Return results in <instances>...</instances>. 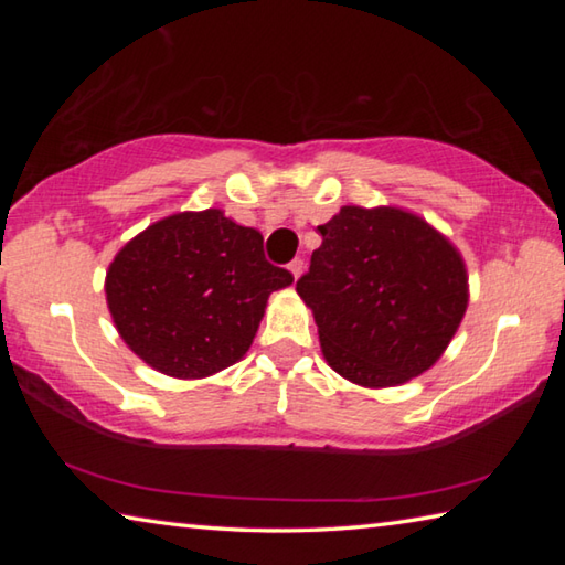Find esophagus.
I'll use <instances>...</instances> for the list:
<instances>
[{
  "label": "esophagus",
  "instance_id": "obj_1",
  "mask_svg": "<svg viewBox=\"0 0 565 565\" xmlns=\"http://www.w3.org/2000/svg\"><path fill=\"white\" fill-rule=\"evenodd\" d=\"M289 271L294 274V279H299L301 271H303V259H294V262L289 264Z\"/></svg>",
  "mask_w": 565,
  "mask_h": 565
}]
</instances>
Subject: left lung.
<instances>
[{"instance_id": "obj_1", "label": "left lung", "mask_w": 565, "mask_h": 565, "mask_svg": "<svg viewBox=\"0 0 565 565\" xmlns=\"http://www.w3.org/2000/svg\"><path fill=\"white\" fill-rule=\"evenodd\" d=\"M319 234L296 291L313 311L329 366L369 388L431 369L468 306L456 246L394 206H343Z\"/></svg>"}]
</instances>
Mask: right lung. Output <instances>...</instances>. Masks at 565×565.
Masks as SVG:
<instances>
[{
	"label": "right lung",
	"mask_w": 565,
	"mask_h": 565,
	"mask_svg": "<svg viewBox=\"0 0 565 565\" xmlns=\"http://www.w3.org/2000/svg\"><path fill=\"white\" fill-rule=\"evenodd\" d=\"M294 276L266 262L264 236L222 209L151 224L109 264L107 303L124 343L151 369L204 379L252 347L271 291Z\"/></svg>",
	"instance_id": "1"
}]
</instances>
